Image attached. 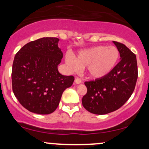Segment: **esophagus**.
<instances>
[{
    "instance_id": "34e87169",
    "label": "esophagus",
    "mask_w": 149,
    "mask_h": 149,
    "mask_svg": "<svg viewBox=\"0 0 149 149\" xmlns=\"http://www.w3.org/2000/svg\"><path fill=\"white\" fill-rule=\"evenodd\" d=\"M74 83H75V84H81V79H79V77H77L76 79H75V80H74Z\"/></svg>"
}]
</instances>
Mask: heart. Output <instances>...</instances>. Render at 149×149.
<instances>
[{"mask_svg": "<svg viewBox=\"0 0 149 149\" xmlns=\"http://www.w3.org/2000/svg\"><path fill=\"white\" fill-rule=\"evenodd\" d=\"M119 57V52L114 46L98 45L83 49L75 58L66 55L65 62L70 71L77 72L87 67V73L92 78H102L114 68Z\"/></svg>", "mask_w": 149, "mask_h": 149, "instance_id": "obj_1", "label": "heart"}]
</instances>
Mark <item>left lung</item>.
<instances>
[{
    "mask_svg": "<svg viewBox=\"0 0 149 149\" xmlns=\"http://www.w3.org/2000/svg\"><path fill=\"white\" fill-rule=\"evenodd\" d=\"M121 60L104 77L85 81L87 92L82 105L94 114H106L116 111L130 98L138 78L136 57L125 45L113 41Z\"/></svg>",
    "mask_w": 149,
    "mask_h": 149,
    "instance_id": "1",
    "label": "left lung"
}]
</instances>
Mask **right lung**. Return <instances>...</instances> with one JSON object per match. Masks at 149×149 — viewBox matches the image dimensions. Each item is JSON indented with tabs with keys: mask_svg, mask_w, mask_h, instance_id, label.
<instances>
[{
	"mask_svg": "<svg viewBox=\"0 0 149 149\" xmlns=\"http://www.w3.org/2000/svg\"><path fill=\"white\" fill-rule=\"evenodd\" d=\"M57 38L27 43L14 57L12 87L20 104L31 112L49 114L58 107L62 94L71 87L73 76L60 74L57 66L63 54Z\"/></svg>",
	"mask_w": 149,
	"mask_h": 149,
	"instance_id": "add662e5",
	"label": "right lung"
}]
</instances>
